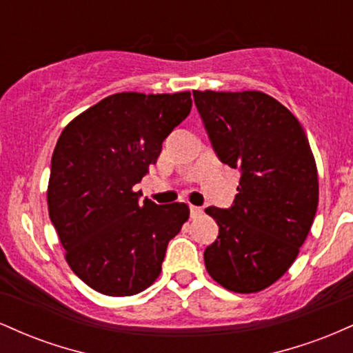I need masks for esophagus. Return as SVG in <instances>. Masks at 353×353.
I'll list each match as a JSON object with an SVG mask.
<instances>
[{
	"label": "esophagus",
	"mask_w": 353,
	"mask_h": 353,
	"mask_svg": "<svg viewBox=\"0 0 353 353\" xmlns=\"http://www.w3.org/2000/svg\"><path fill=\"white\" fill-rule=\"evenodd\" d=\"M189 210H190V217H197L202 214V209L197 208V205H192V204L189 205Z\"/></svg>",
	"instance_id": "esophagus-1"
}]
</instances>
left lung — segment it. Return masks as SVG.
I'll return each mask as SVG.
<instances>
[{
	"label": "left lung",
	"mask_w": 353,
	"mask_h": 353,
	"mask_svg": "<svg viewBox=\"0 0 353 353\" xmlns=\"http://www.w3.org/2000/svg\"><path fill=\"white\" fill-rule=\"evenodd\" d=\"M192 94L217 157L241 172L234 204L205 209L219 225L205 269L228 290L259 292L294 264L317 212L309 139L297 117L265 92Z\"/></svg>",
	"instance_id": "left-lung-1"
}]
</instances>
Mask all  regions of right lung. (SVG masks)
Listing matches in <instances>:
<instances>
[{"label":"right lung","instance_id":"obj_1","mask_svg":"<svg viewBox=\"0 0 353 353\" xmlns=\"http://www.w3.org/2000/svg\"><path fill=\"white\" fill-rule=\"evenodd\" d=\"M190 108L189 91L117 92L61 132L51 157L48 210L71 270L96 292L134 295L159 277L169 241L189 219V208L149 199L139 204L132 188Z\"/></svg>","mask_w":353,"mask_h":353}]
</instances>
